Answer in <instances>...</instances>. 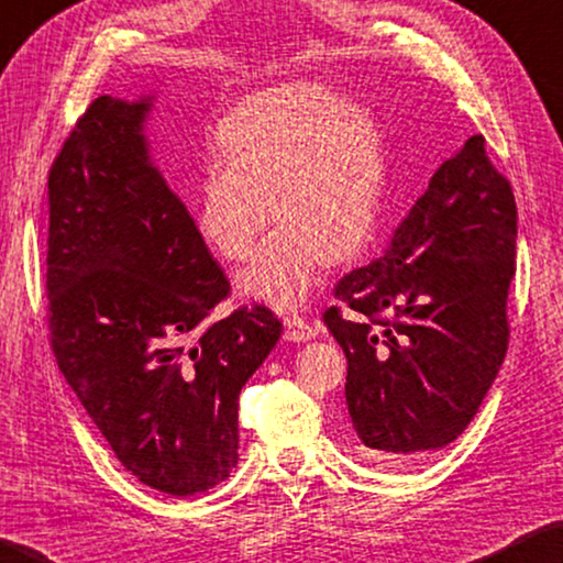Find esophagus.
I'll return each mask as SVG.
<instances>
[{
  "mask_svg": "<svg viewBox=\"0 0 563 563\" xmlns=\"http://www.w3.org/2000/svg\"><path fill=\"white\" fill-rule=\"evenodd\" d=\"M319 334V329L307 322L305 317L300 314H288L285 317V336H288L290 341H310Z\"/></svg>",
  "mask_w": 563,
  "mask_h": 563,
  "instance_id": "1",
  "label": "esophagus"
}]
</instances>
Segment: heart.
<instances>
[{
	"instance_id": "b5f03b06",
	"label": "heart",
	"mask_w": 563,
	"mask_h": 563,
	"mask_svg": "<svg viewBox=\"0 0 563 563\" xmlns=\"http://www.w3.org/2000/svg\"><path fill=\"white\" fill-rule=\"evenodd\" d=\"M219 168L195 187L192 219L205 244L246 261L271 212L278 227L239 288L295 307L319 268L358 256L378 222L388 156L378 119L319 85L273 87L236 104L214 136Z\"/></svg>"
}]
</instances>
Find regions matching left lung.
I'll use <instances>...</instances> for the list:
<instances>
[{
    "instance_id": "left-lung-1",
    "label": "left lung",
    "mask_w": 563,
    "mask_h": 563,
    "mask_svg": "<svg viewBox=\"0 0 563 563\" xmlns=\"http://www.w3.org/2000/svg\"><path fill=\"white\" fill-rule=\"evenodd\" d=\"M517 207L471 136L439 165L385 256L336 283L324 324L349 361L358 454L393 466L464 432L508 351Z\"/></svg>"
}]
</instances>
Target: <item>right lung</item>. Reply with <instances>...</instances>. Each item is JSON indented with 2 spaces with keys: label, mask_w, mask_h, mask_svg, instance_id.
Listing matches in <instances>:
<instances>
[{
  "label": "right lung",
  "mask_w": 563,
  "mask_h": 563,
  "mask_svg": "<svg viewBox=\"0 0 563 563\" xmlns=\"http://www.w3.org/2000/svg\"><path fill=\"white\" fill-rule=\"evenodd\" d=\"M153 97H99L48 175L58 368L131 476L195 495L239 461V393L278 344L268 307L209 322L229 280L151 158Z\"/></svg>",
  "instance_id": "add662e5"
}]
</instances>
